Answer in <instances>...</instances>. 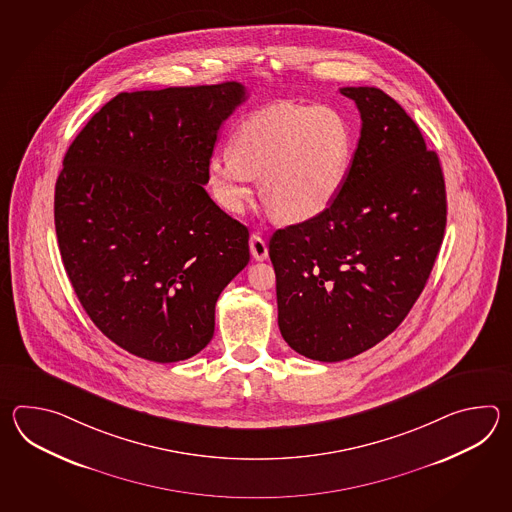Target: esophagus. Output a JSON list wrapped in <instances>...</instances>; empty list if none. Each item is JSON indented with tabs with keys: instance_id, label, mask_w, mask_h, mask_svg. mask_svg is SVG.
Instances as JSON below:
<instances>
[{
	"instance_id": "esophagus-1",
	"label": "esophagus",
	"mask_w": 512,
	"mask_h": 512,
	"mask_svg": "<svg viewBox=\"0 0 512 512\" xmlns=\"http://www.w3.org/2000/svg\"><path fill=\"white\" fill-rule=\"evenodd\" d=\"M249 247H251V254L254 260L263 261L267 260L269 256V247L265 240L258 236V234H252L251 240H249Z\"/></svg>"
}]
</instances>
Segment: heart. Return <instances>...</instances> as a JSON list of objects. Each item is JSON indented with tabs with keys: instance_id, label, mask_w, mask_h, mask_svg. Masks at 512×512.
Wrapping results in <instances>:
<instances>
[{
	"instance_id": "b5f03b06",
	"label": "heart",
	"mask_w": 512,
	"mask_h": 512,
	"mask_svg": "<svg viewBox=\"0 0 512 512\" xmlns=\"http://www.w3.org/2000/svg\"><path fill=\"white\" fill-rule=\"evenodd\" d=\"M355 135L331 106L282 102L252 113L207 163V186L219 207L240 214L261 179L263 203L283 223L324 214L348 181Z\"/></svg>"
}]
</instances>
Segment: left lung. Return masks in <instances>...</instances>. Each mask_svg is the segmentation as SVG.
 Returning <instances> with one entry per match:
<instances>
[{
	"label": "left lung",
	"mask_w": 512,
	"mask_h": 512,
	"mask_svg": "<svg viewBox=\"0 0 512 512\" xmlns=\"http://www.w3.org/2000/svg\"><path fill=\"white\" fill-rule=\"evenodd\" d=\"M362 128L348 181L324 214L276 230L278 326L307 359L340 362L403 322L441 249L445 177L412 117L377 87H342Z\"/></svg>",
	"instance_id": "8db88e82"
}]
</instances>
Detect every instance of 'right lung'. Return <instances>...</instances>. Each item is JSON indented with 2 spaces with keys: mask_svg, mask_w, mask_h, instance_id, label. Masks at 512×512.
<instances>
[{
  "mask_svg": "<svg viewBox=\"0 0 512 512\" xmlns=\"http://www.w3.org/2000/svg\"><path fill=\"white\" fill-rule=\"evenodd\" d=\"M245 98L240 82L120 93L67 150L62 261L87 316L131 355H197L219 294L251 260L249 230L203 188L219 128Z\"/></svg>",
  "mask_w": 512,
  "mask_h": 512,
  "instance_id": "obj_1",
  "label": "right lung"
}]
</instances>
